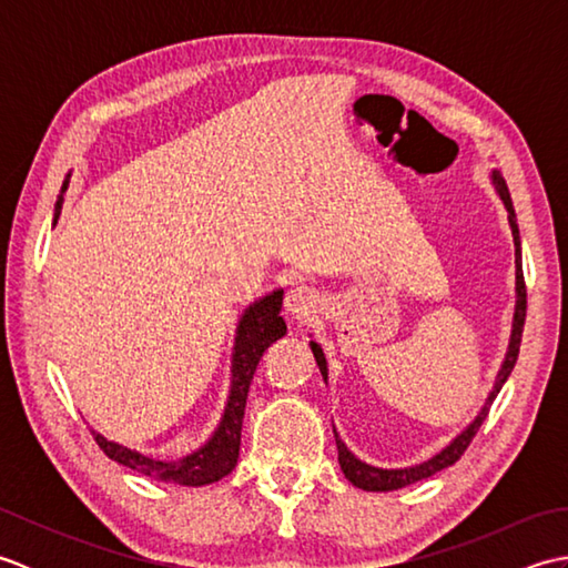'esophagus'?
Segmentation results:
<instances>
[{
    "label": "esophagus",
    "instance_id": "34e87169",
    "mask_svg": "<svg viewBox=\"0 0 568 568\" xmlns=\"http://www.w3.org/2000/svg\"><path fill=\"white\" fill-rule=\"evenodd\" d=\"M317 307H320V300L317 295L310 291V287L300 285V287H293L291 293L285 295V310L291 312V315L295 320H310L312 315H317Z\"/></svg>",
    "mask_w": 568,
    "mask_h": 568
}]
</instances>
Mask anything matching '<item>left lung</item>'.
<instances>
[{
    "mask_svg": "<svg viewBox=\"0 0 568 568\" xmlns=\"http://www.w3.org/2000/svg\"><path fill=\"white\" fill-rule=\"evenodd\" d=\"M493 183H496L498 195L505 204V210H508V220H510V229H513V239H515V281H517V303H515V320H513V334H510V346H508V354H505L503 361V368L498 373V381L493 385V393L488 395V400L480 409L478 417L470 422V425L458 434V437L442 449L437 456H432L429 462L419 464V466H409V468H376V466H368L364 462H358V458L346 449V444L339 439V434L334 429V439H336V452H339V466L344 470V476L352 480L356 488H364V490H397V488H405L409 484H417L422 478H429L434 474H439L442 468L456 464L462 454L468 449V444L474 442L476 432L484 425V419L488 417V409L496 400V395L500 393L503 383L508 381V376L515 368V361L517 354H520V342H523V327H525V315H527V287H525V275H523V251H520V229H517L515 222V210H513V200H510V192L508 185H505V180L498 171H493ZM312 346V354L317 358V366L322 371V378L327 381V361H324V354L320 344L310 342Z\"/></svg>",
    "mask_w": 568,
    "mask_h": 568,
    "instance_id": "left-lung-1",
    "label": "left lung"
}]
</instances>
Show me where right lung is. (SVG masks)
I'll return each instance as SVG.
<instances>
[{
  "label": "right lung",
  "mask_w": 568,
  "mask_h": 568,
  "mask_svg": "<svg viewBox=\"0 0 568 568\" xmlns=\"http://www.w3.org/2000/svg\"><path fill=\"white\" fill-rule=\"evenodd\" d=\"M68 190V178L63 183V190ZM60 210H63V195L55 202L53 224L58 222ZM283 307V291H275L265 295L258 303H253L244 317L239 322L236 342H234V358H232V390H229V400L224 407V417L220 427L212 434V439L180 462H159V458L143 456L139 452H131L122 444L106 442L102 434H94V442L100 444V449L112 458V462L129 466L139 470V474L149 476L153 480H163V484L175 486H207L214 480L232 474L239 458L241 446V425H244V409L248 397V385L256 373L258 361L265 348L273 342L285 336L287 327L285 320L281 317Z\"/></svg>",
  "instance_id": "right-lung-1"
}]
</instances>
